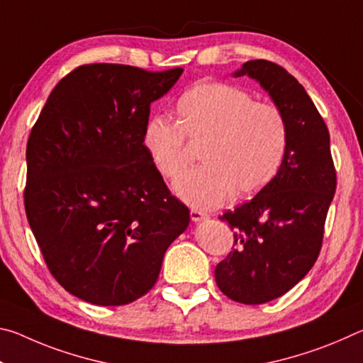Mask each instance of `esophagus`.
<instances>
[{"instance_id": "esophagus-1", "label": "esophagus", "mask_w": 363, "mask_h": 363, "mask_svg": "<svg viewBox=\"0 0 363 363\" xmlns=\"http://www.w3.org/2000/svg\"><path fill=\"white\" fill-rule=\"evenodd\" d=\"M206 218H208V214L203 213V211H200V210H192V211H190V219H192L194 223H200V220H203Z\"/></svg>"}]
</instances>
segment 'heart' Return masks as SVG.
<instances>
[{"instance_id":"heart-1","label":"heart","mask_w":363,"mask_h":363,"mask_svg":"<svg viewBox=\"0 0 363 363\" xmlns=\"http://www.w3.org/2000/svg\"><path fill=\"white\" fill-rule=\"evenodd\" d=\"M177 123L153 116L143 144L167 179H177L192 163L194 147H205V167L181 177L176 192L196 208H216L269 186L284 162L288 126L281 110L257 102L238 86L201 82L176 102Z\"/></svg>"}]
</instances>
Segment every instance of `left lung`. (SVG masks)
I'll return each mask as SVG.
<instances>
[{
    "instance_id": "left-lung-1",
    "label": "left lung",
    "mask_w": 363,
    "mask_h": 363,
    "mask_svg": "<svg viewBox=\"0 0 363 363\" xmlns=\"http://www.w3.org/2000/svg\"><path fill=\"white\" fill-rule=\"evenodd\" d=\"M245 75L256 79L281 110L288 143L269 186L219 216L233 230V247L214 269V277L227 298L262 304L291 290L317 261L336 169L328 128L303 84L264 59L248 60L233 73Z\"/></svg>"
}]
</instances>
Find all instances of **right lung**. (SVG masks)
Here are the masks:
<instances>
[{
  "instance_id": "add662e5",
  "label": "right lung",
  "mask_w": 363,
  "mask_h": 363,
  "mask_svg": "<svg viewBox=\"0 0 363 363\" xmlns=\"http://www.w3.org/2000/svg\"><path fill=\"white\" fill-rule=\"evenodd\" d=\"M182 69L82 65L49 94L27 143L26 213L45 262L73 296L123 306L152 290L189 208L143 144L150 104Z\"/></svg>"
}]
</instances>
